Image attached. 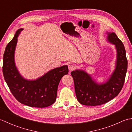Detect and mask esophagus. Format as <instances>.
<instances>
[{"instance_id": "obj_1", "label": "esophagus", "mask_w": 132, "mask_h": 132, "mask_svg": "<svg viewBox=\"0 0 132 132\" xmlns=\"http://www.w3.org/2000/svg\"><path fill=\"white\" fill-rule=\"evenodd\" d=\"M75 66L74 65V64H70L69 65V70H70V71H73L74 70H75Z\"/></svg>"}]
</instances>
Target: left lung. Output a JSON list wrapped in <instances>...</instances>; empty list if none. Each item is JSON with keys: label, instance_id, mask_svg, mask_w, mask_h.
Returning <instances> with one entry per match:
<instances>
[{"label": "left lung", "instance_id": "1", "mask_svg": "<svg viewBox=\"0 0 132 132\" xmlns=\"http://www.w3.org/2000/svg\"><path fill=\"white\" fill-rule=\"evenodd\" d=\"M108 40L115 45L117 50L116 69L106 83L98 85L83 70L71 72L74 82L78 102L85 105H99L117 96L124 85L127 71L128 61L124 44L115 33H108Z\"/></svg>", "mask_w": 132, "mask_h": 132}]
</instances>
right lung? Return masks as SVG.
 Wrapping results in <instances>:
<instances>
[{
  "label": "right lung",
  "instance_id": "obj_1",
  "mask_svg": "<svg viewBox=\"0 0 132 132\" xmlns=\"http://www.w3.org/2000/svg\"><path fill=\"white\" fill-rule=\"evenodd\" d=\"M23 30L21 28L17 30L5 47L2 68L4 79L11 93L20 103L31 107H46L55 102L59 83L63 75L68 74V66L64 65L53 69L35 80L24 79L14 61L18 37Z\"/></svg>",
  "mask_w": 132,
  "mask_h": 132
}]
</instances>
